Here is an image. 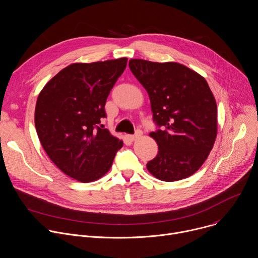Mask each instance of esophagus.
<instances>
[{
	"instance_id": "obj_1",
	"label": "esophagus",
	"mask_w": 258,
	"mask_h": 258,
	"mask_svg": "<svg viewBox=\"0 0 258 258\" xmlns=\"http://www.w3.org/2000/svg\"><path fill=\"white\" fill-rule=\"evenodd\" d=\"M141 136H142V131L138 130V131L136 132V134H134V135H128V139L132 140V141H135V140H137L138 138H140Z\"/></svg>"
}]
</instances>
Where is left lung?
I'll use <instances>...</instances> for the list:
<instances>
[{"instance_id": "1", "label": "left lung", "mask_w": 258, "mask_h": 258, "mask_svg": "<svg viewBox=\"0 0 258 258\" xmlns=\"http://www.w3.org/2000/svg\"><path fill=\"white\" fill-rule=\"evenodd\" d=\"M133 75L148 92L158 145L147 169L164 181L195 173L211 151L217 133L215 99L204 78L175 62L130 60Z\"/></svg>"}]
</instances>
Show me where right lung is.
<instances>
[{
  "label": "right lung",
  "mask_w": 258,
  "mask_h": 258,
  "mask_svg": "<svg viewBox=\"0 0 258 258\" xmlns=\"http://www.w3.org/2000/svg\"><path fill=\"white\" fill-rule=\"evenodd\" d=\"M126 58L75 63L44 87L34 123L44 150L68 176L83 182L103 176L123 143L102 128L105 103L126 67Z\"/></svg>",
  "instance_id": "1"
}]
</instances>
